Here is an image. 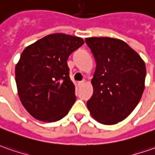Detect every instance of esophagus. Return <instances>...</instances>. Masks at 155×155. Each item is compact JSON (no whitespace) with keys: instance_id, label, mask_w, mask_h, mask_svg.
<instances>
[{"instance_id":"1","label":"esophagus","mask_w":155,"mask_h":155,"mask_svg":"<svg viewBox=\"0 0 155 155\" xmlns=\"http://www.w3.org/2000/svg\"><path fill=\"white\" fill-rule=\"evenodd\" d=\"M84 82H85L84 81H81L78 82V86H79V87H81V86L84 85Z\"/></svg>"}]
</instances>
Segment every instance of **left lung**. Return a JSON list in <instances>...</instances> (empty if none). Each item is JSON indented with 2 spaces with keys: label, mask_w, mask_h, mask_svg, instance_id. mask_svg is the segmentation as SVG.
Here are the masks:
<instances>
[{
  "label": "left lung",
  "mask_w": 155,
  "mask_h": 155,
  "mask_svg": "<svg viewBox=\"0 0 155 155\" xmlns=\"http://www.w3.org/2000/svg\"><path fill=\"white\" fill-rule=\"evenodd\" d=\"M96 61L93 94L86 105L104 125L122 121L138 104L144 91L146 66L126 42L109 37L86 38Z\"/></svg>",
  "instance_id": "8db88e82"
}]
</instances>
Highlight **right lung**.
Segmentation results:
<instances>
[{
	"label": "right lung",
	"instance_id": "obj_1",
	"mask_svg": "<svg viewBox=\"0 0 155 155\" xmlns=\"http://www.w3.org/2000/svg\"><path fill=\"white\" fill-rule=\"evenodd\" d=\"M84 44L81 38L51 34L25 48L15 68L18 93L35 119L55 122L74 104L75 89L67 60Z\"/></svg>",
	"mask_w": 155,
	"mask_h": 155
}]
</instances>
